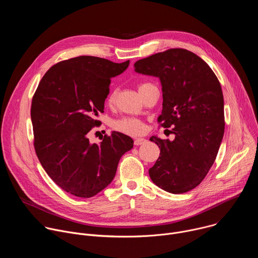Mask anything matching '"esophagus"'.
I'll return each instance as SVG.
<instances>
[{"label": "esophagus", "mask_w": 258, "mask_h": 258, "mask_svg": "<svg viewBox=\"0 0 258 258\" xmlns=\"http://www.w3.org/2000/svg\"><path fill=\"white\" fill-rule=\"evenodd\" d=\"M146 142H147L146 139H144V138H138V139H136V140L134 141V144H135L136 146H140V145H142V144H145Z\"/></svg>", "instance_id": "1"}]
</instances>
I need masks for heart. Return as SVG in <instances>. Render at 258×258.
<instances>
[{"label": "heart", "instance_id": "1", "mask_svg": "<svg viewBox=\"0 0 258 258\" xmlns=\"http://www.w3.org/2000/svg\"><path fill=\"white\" fill-rule=\"evenodd\" d=\"M147 84H141L139 86V92L146 86ZM115 97H116V92L113 91L109 94V96L107 97V104L111 105L114 103L115 101ZM113 128L123 133L125 135H130V136H138L141 135L145 132V125L143 123L142 120H140L139 118L136 117H122L120 119H117L113 122L112 124Z\"/></svg>", "mask_w": 258, "mask_h": 258}]
</instances>
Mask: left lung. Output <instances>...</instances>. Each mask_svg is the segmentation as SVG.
Instances as JSON below:
<instances>
[{
	"label": "left lung",
	"mask_w": 258,
	"mask_h": 258,
	"mask_svg": "<svg viewBox=\"0 0 258 258\" xmlns=\"http://www.w3.org/2000/svg\"><path fill=\"white\" fill-rule=\"evenodd\" d=\"M135 71L156 77L162 87L158 122L172 141L152 136L160 156L149 175L162 190L181 194L196 188L212 166L225 133L224 96L208 64L185 49H169L138 60Z\"/></svg>",
	"instance_id": "1"
}]
</instances>
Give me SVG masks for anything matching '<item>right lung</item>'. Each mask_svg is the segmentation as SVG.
<instances>
[{"label":"right lung","mask_w":258,"mask_h":258,"mask_svg":"<svg viewBox=\"0 0 258 258\" xmlns=\"http://www.w3.org/2000/svg\"><path fill=\"white\" fill-rule=\"evenodd\" d=\"M130 60L80 56L52 66L41 80L30 116L34 149L48 175L65 192L90 198L105 189L115 176L121 156L134 141L112 132L100 144L87 135L100 123L111 78L119 76Z\"/></svg>","instance_id":"obj_1"}]
</instances>
